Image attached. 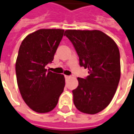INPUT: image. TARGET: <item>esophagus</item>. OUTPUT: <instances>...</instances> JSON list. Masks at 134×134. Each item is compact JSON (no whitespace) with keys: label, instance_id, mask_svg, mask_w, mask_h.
Instances as JSON below:
<instances>
[{"label":"esophagus","instance_id":"esophagus-1","mask_svg":"<svg viewBox=\"0 0 134 134\" xmlns=\"http://www.w3.org/2000/svg\"><path fill=\"white\" fill-rule=\"evenodd\" d=\"M64 77H65V79H68V78H70V75H64Z\"/></svg>","mask_w":134,"mask_h":134}]
</instances>
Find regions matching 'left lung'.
<instances>
[{
	"label": "left lung",
	"instance_id": "1",
	"mask_svg": "<svg viewBox=\"0 0 134 134\" xmlns=\"http://www.w3.org/2000/svg\"><path fill=\"white\" fill-rule=\"evenodd\" d=\"M64 35L73 45L80 67L88 68L85 78L77 77L72 91L75 106L79 111L96 114L109 105L120 78V51L115 41L99 30H67Z\"/></svg>",
	"mask_w": 134,
	"mask_h": 134
}]
</instances>
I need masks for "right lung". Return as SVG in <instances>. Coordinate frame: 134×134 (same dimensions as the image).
Listing matches in <instances>:
<instances>
[{
	"instance_id": "add662e5",
	"label": "right lung",
	"mask_w": 134,
	"mask_h": 134,
	"mask_svg": "<svg viewBox=\"0 0 134 134\" xmlns=\"http://www.w3.org/2000/svg\"><path fill=\"white\" fill-rule=\"evenodd\" d=\"M64 30L41 29L28 35L21 42L16 62L19 89L25 102L35 112H50L63 92V75L45 67L54 60Z\"/></svg>"
}]
</instances>
